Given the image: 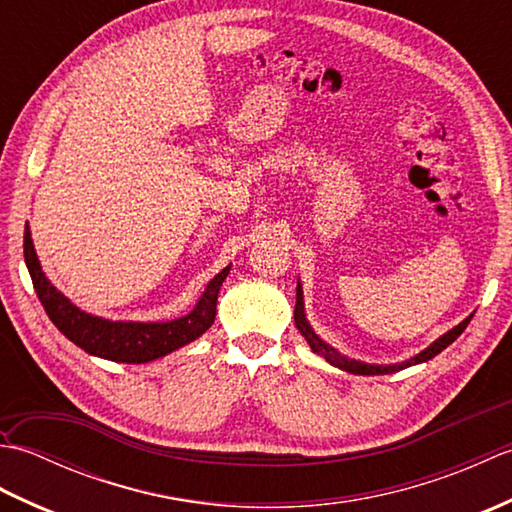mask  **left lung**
I'll list each match as a JSON object with an SVG mask.
<instances>
[{"instance_id":"8db88e82","label":"left lung","mask_w":512,"mask_h":512,"mask_svg":"<svg viewBox=\"0 0 512 512\" xmlns=\"http://www.w3.org/2000/svg\"><path fill=\"white\" fill-rule=\"evenodd\" d=\"M469 321H471V317H466L460 325H455L453 330H449L447 334H442L436 343H431V345L427 347V350L420 352L418 356L409 358V361H405V363H398V365H367V363H358V361H352V358H345V356H341L339 352L332 350V347H330L328 343H323V341L319 339V336L312 332V328H310L308 321H306V314H303V290H301V286H297L295 323H297L299 332H301L303 336H306V341H308V345L312 347V352L321 354L328 363H332V365H336V367L345 369V372H352V374H363V376L391 374V372H398V369H405V367H409V365H416V363L429 361V358H433L436 354H440V352L444 350V347H449L455 339H458V336L466 330V325H469Z\"/></svg>"}]
</instances>
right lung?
I'll return each mask as SVG.
<instances>
[{
  "instance_id": "right-lung-1",
  "label": "right lung",
  "mask_w": 512,
  "mask_h": 512,
  "mask_svg": "<svg viewBox=\"0 0 512 512\" xmlns=\"http://www.w3.org/2000/svg\"><path fill=\"white\" fill-rule=\"evenodd\" d=\"M24 257L41 306L59 332L88 354L110 358L116 363H149L198 339L215 321L217 292H220L222 281L231 270V266H228L209 281L198 306L187 317L167 323H127L92 317V314H85L72 306L43 275L28 226L24 231Z\"/></svg>"
}]
</instances>
